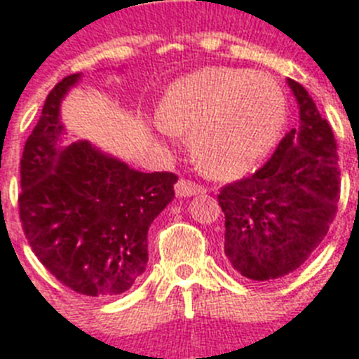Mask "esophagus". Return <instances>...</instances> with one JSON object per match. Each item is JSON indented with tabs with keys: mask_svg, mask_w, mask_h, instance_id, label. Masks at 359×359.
<instances>
[{
	"mask_svg": "<svg viewBox=\"0 0 359 359\" xmlns=\"http://www.w3.org/2000/svg\"><path fill=\"white\" fill-rule=\"evenodd\" d=\"M204 191H206L204 186L195 184L194 180L188 179H180L179 182L175 184V194L179 195V197H194V195L204 194Z\"/></svg>",
	"mask_w": 359,
	"mask_h": 359,
	"instance_id": "34e87169",
	"label": "esophagus"
}]
</instances>
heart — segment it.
<instances>
[{
	"label": "heart",
	"mask_w": 359,
	"mask_h": 359,
	"mask_svg": "<svg viewBox=\"0 0 359 359\" xmlns=\"http://www.w3.org/2000/svg\"><path fill=\"white\" fill-rule=\"evenodd\" d=\"M287 114L279 83L264 72L210 67L180 78L158 107L168 133H189L195 161L217 177L248 171L276 142Z\"/></svg>",
	"instance_id": "b5f03b06"
}]
</instances>
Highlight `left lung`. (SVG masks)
Segmentation results:
<instances>
[{
  "instance_id": "1",
  "label": "left lung",
  "mask_w": 359,
  "mask_h": 359,
  "mask_svg": "<svg viewBox=\"0 0 359 359\" xmlns=\"http://www.w3.org/2000/svg\"><path fill=\"white\" fill-rule=\"evenodd\" d=\"M299 126L252 177L217 195L224 212V254L241 276L273 281L319 248L339 201L338 146L330 123L301 83L288 78Z\"/></svg>"
}]
</instances>
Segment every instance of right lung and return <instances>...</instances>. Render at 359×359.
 Instances as JSON below:
<instances>
[{"instance_id": "right-lung-1", "label": "right lung", "mask_w": 359, "mask_h": 359, "mask_svg": "<svg viewBox=\"0 0 359 359\" xmlns=\"http://www.w3.org/2000/svg\"><path fill=\"white\" fill-rule=\"evenodd\" d=\"M80 76L54 86L27 138L20 219L36 257L62 285L109 297L146 272L147 230L173 201L179 177L137 171L87 140L62 146L60 105Z\"/></svg>"}]
</instances>
